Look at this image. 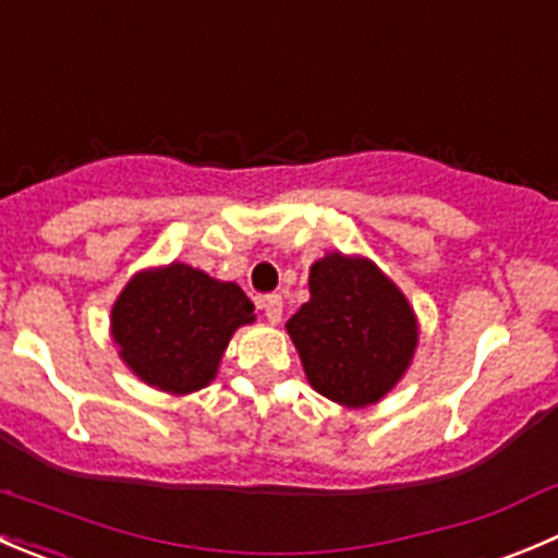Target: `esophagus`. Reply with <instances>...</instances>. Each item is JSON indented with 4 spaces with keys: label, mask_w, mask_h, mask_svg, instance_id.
<instances>
[{
    "label": "esophagus",
    "mask_w": 558,
    "mask_h": 558,
    "mask_svg": "<svg viewBox=\"0 0 558 558\" xmlns=\"http://www.w3.org/2000/svg\"><path fill=\"white\" fill-rule=\"evenodd\" d=\"M262 307H264V316H267L269 324H278L280 318H283V300H280L278 294L264 296Z\"/></svg>",
    "instance_id": "1"
}]
</instances>
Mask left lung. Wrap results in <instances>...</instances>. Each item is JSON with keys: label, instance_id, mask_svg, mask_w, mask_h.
<instances>
[{"label": "left lung", "instance_id": "8db88e82", "mask_svg": "<svg viewBox=\"0 0 558 558\" xmlns=\"http://www.w3.org/2000/svg\"><path fill=\"white\" fill-rule=\"evenodd\" d=\"M311 300L286 322L316 392L349 409L378 403L409 371L416 316L403 291L362 256L327 253L311 267Z\"/></svg>", "mask_w": 558, "mask_h": 558}]
</instances>
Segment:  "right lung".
<instances>
[{"label":"right lung","instance_id":"add662e5","mask_svg":"<svg viewBox=\"0 0 558 558\" xmlns=\"http://www.w3.org/2000/svg\"><path fill=\"white\" fill-rule=\"evenodd\" d=\"M253 322L240 286L174 262L128 280L111 307V338L144 384L187 395L218 376L231 335Z\"/></svg>","mask_w":558,"mask_h":558}]
</instances>
